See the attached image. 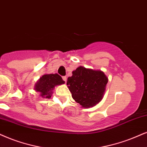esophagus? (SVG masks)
<instances>
[{"instance_id": "obj_1", "label": "esophagus", "mask_w": 147, "mask_h": 147, "mask_svg": "<svg viewBox=\"0 0 147 147\" xmlns=\"http://www.w3.org/2000/svg\"><path fill=\"white\" fill-rule=\"evenodd\" d=\"M63 80L65 81V82H67V77L66 76H63Z\"/></svg>"}]
</instances>
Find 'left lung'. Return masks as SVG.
<instances>
[{
	"label": "left lung",
	"instance_id": "1",
	"mask_svg": "<svg viewBox=\"0 0 147 147\" xmlns=\"http://www.w3.org/2000/svg\"><path fill=\"white\" fill-rule=\"evenodd\" d=\"M67 78V84L73 99L83 108L98 104L103 98L108 79L101 71L79 67Z\"/></svg>",
	"mask_w": 147,
	"mask_h": 147
}]
</instances>
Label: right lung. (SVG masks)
Returning <instances> with one entry per match:
<instances>
[{"label": "right lung", "instance_id": "add662e5", "mask_svg": "<svg viewBox=\"0 0 147 147\" xmlns=\"http://www.w3.org/2000/svg\"><path fill=\"white\" fill-rule=\"evenodd\" d=\"M64 83L65 81L63 80L62 78L59 74H46L43 75L35 84V89L40 92L41 97L49 99L51 97L54 86Z\"/></svg>", "mask_w": 147, "mask_h": 147}]
</instances>
